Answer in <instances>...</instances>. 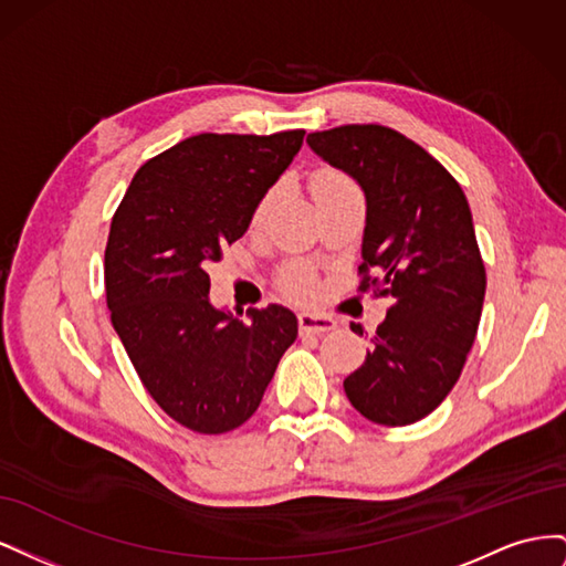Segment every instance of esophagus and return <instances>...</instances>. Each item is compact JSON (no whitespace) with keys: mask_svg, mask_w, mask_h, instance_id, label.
Wrapping results in <instances>:
<instances>
[{"mask_svg":"<svg viewBox=\"0 0 566 566\" xmlns=\"http://www.w3.org/2000/svg\"><path fill=\"white\" fill-rule=\"evenodd\" d=\"M300 331L302 333H328L335 331V321L321 314H300Z\"/></svg>","mask_w":566,"mask_h":566,"instance_id":"obj_1","label":"esophagus"}]
</instances>
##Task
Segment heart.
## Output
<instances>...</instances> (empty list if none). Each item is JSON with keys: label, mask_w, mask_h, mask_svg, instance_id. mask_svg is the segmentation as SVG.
<instances>
[{"label": "heart", "mask_w": 566, "mask_h": 566, "mask_svg": "<svg viewBox=\"0 0 566 566\" xmlns=\"http://www.w3.org/2000/svg\"><path fill=\"white\" fill-rule=\"evenodd\" d=\"M312 191H314V198L318 200V198L333 196V193L356 191V188H354V184H352L345 175L333 172V169H323V172H318V175L314 177V181H312ZM266 200H269V198H266ZM266 200L260 205V208H256V212H254V221L262 217ZM283 287H285L287 293L293 295V297L304 300V297H310V295L314 293V279H312V273H310V271H304V269H290V271H285V276H283Z\"/></svg>", "instance_id": "heart-1"}]
</instances>
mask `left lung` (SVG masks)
Masks as SVG:
<instances>
[{"mask_svg":"<svg viewBox=\"0 0 566 566\" xmlns=\"http://www.w3.org/2000/svg\"><path fill=\"white\" fill-rule=\"evenodd\" d=\"M306 144L361 186V287L391 297L366 361L345 378L347 399L370 422H418L458 382L482 318L486 271L468 198L430 153L389 127L345 125ZM352 331L364 335L358 323Z\"/></svg>","mask_w":566,"mask_h":566,"instance_id":"8db88e82","label":"left lung"}]
</instances>
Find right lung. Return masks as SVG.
<instances>
[{
  "mask_svg": "<svg viewBox=\"0 0 566 566\" xmlns=\"http://www.w3.org/2000/svg\"><path fill=\"white\" fill-rule=\"evenodd\" d=\"M304 129L198 134L148 160L113 217L106 300L156 403L200 434L241 427L262 403L297 316L281 304L235 316L210 302L208 266L241 238Z\"/></svg>",
  "mask_w": 566,
  "mask_h": 566,
  "instance_id": "obj_1",
  "label": "right lung"
}]
</instances>
